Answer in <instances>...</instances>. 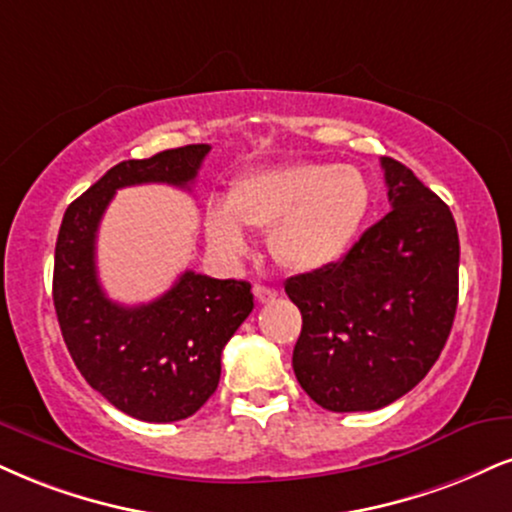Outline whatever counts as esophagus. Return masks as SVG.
I'll return each mask as SVG.
<instances>
[{
  "mask_svg": "<svg viewBox=\"0 0 512 512\" xmlns=\"http://www.w3.org/2000/svg\"><path fill=\"white\" fill-rule=\"evenodd\" d=\"M254 296L258 304H270V301L277 299V289L266 287V285H256L254 287Z\"/></svg>",
  "mask_w": 512,
  "mask_h": 512,
  "instance_id": "obj_1",
  "label": "esophagus"
}]
</instances>
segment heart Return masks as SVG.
<instances>
[{
    "instance_id": "heart-1",
    "label": "heart",
    "mask_w": 512,
    "mask_h": 512,
    "mask_svg": "<svg viewBox=\"0 0 512 512\" xmlns=\"http://www.w3.org/2000/svg\"><path fill=\"white\" fill-rule=\"evenodd\" d=\"M370 206L361 170L332 163H287L246 170L225 204L206 211V235L218 251L242 256L244 227L268 232V249L289 273H313L342 258Z\"/></svg>"
}]
</instances>
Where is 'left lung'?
I'll use <instances>...</instances> for the list:
<instances>
[{"label":"left lung","mask_w":512,"mask_h":512,"mask_svg":"<svg viewBox=\"0 0 512 512\" xmlns=\"http://www.w3.org/2000/svg\"><path fill=\"white\" fill-rule=\"evenodd\" d=\"M391 211L342 261L285 282L299 306L294 375L334 413L389 406L437 363L458 306L460 244L449 206L382 156Z\"/></svg>","instance_id":"8db88e82"}]
</instances>
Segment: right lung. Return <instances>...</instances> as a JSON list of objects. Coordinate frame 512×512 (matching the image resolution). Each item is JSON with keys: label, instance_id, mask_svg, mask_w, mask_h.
Masks as SVG:
<instances>
[{"label": "right lung", "instance_id": "1", "mask_svg": "<svg viewBox=\"0 0 512 512\" xmlns=\"http://www.w3.org/2000/svg\"><path fill=\"white\" fill-rule=\"evenodd\" d=\"M208 144L123 161L66 208L54 251V308L63 342L92 389L144 422L194 415L218 389L220 353L254 308L251 285L185 270L159 299L121 306L97 277V230L121 187H192Z\"/></svg>", "mask_w": 512, "mask_h": 512}]
</instances>
